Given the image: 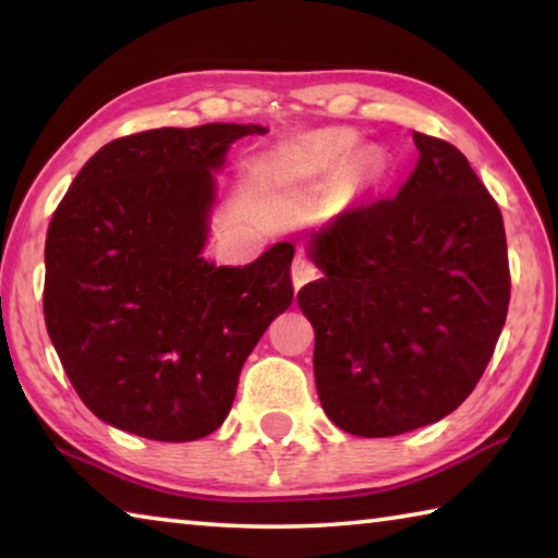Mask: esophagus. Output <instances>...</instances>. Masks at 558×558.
<instances>
[{
  "label": "esophagus",
  "mask_w": 558,
  "mask_h": 558,
  "mask_svg": "<svg viewBox=\"0 0 558 558\" xmlns=\"http://www.w3.org/2000/svg\"><path fill=\"white\" fill-rule=\"evenodd\" d=\"M290 272H292V286H295V290H300L302 286H307L310 280L317 278V266L300 253V256H295V260H292Z\"/></svg>",
  "instance_id": "obj_1"
}]
</instances>
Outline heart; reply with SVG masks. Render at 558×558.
<instances>
[{"label":"heart","instance_id":"heart-1","mask_svg":"<svg viewBox=\"0 0 558 558\" xmlns=\"http://www.w3.org/2000/svg\"><path fill=\"white\" fill-rule=\"evenodd\" d=\"M332 155V145H310L302 149L300 155H295L288 162V167L292 172H307V169H313L315 165L325 162V159Z\"/></svg>","mask_w":558,"mask_h":558}]
</instances>
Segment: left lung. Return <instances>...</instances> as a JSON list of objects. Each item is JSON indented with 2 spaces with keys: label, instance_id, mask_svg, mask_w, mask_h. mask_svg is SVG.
<instances>
[{
  "label": "left lung",
  "instance_id": "8db88e82",
  "mask_svg": "<svg viewBox=\"0 0 558 558\" xmlns=\"http://www.w3.org/2000/svg\"><path fill=\"white\" fill-rule=\"evenodd\" d=\"M399 194L359 202L310 235L325 272L298 292L315 329L325 413L389 438L456 411L485 374L509 305L499 206L458 147L413 132Z\"/></svg>",
  "mask_w": 558,
  "mask_h": 558
}]
</instances>
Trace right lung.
<instances>
[{
  "instance_id": "obj_1",
  "label": "right lung",
  "mask_w": 558,
  "mask_h": 558,
  "mask_svg": "<svg viewBox=\"0 0 558 558\" xmlns=\"http://www.w3.org/2000/svg\"><path fill=\"white\" fill-rule=\"evenodd\" d=\"M260 125L118 137L93 155L46 235L44 319L81 401L120 430L184 442L231 411L241 366L292 302V243L243 268L202 258L214 169Z\"/></svg>"
}]
</instances>
